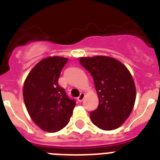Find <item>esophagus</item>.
Instances as JSON below:
<instances>
[{
  "mask_svg": "<svg viewBox=\"0 0 160 160\" xmlns=\"http://www.w3.org/2000/svg\"><path fill=\"white\" fill-rule=\"evenodd\" d=\"M84 98H85V94L84 93H80V95L77 97V100L79 102H81L84 100Z\"/></svg>",
  "mask_w": 160,
  "mask_h": 160,
  "instance_id": "obj_1",
  "label": "esophagus"
}]
</instances>
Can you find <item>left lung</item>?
I'll return each instance as SVG.
<instances>
[{"instance_id":"8db88e82","label":"left lung","mask_w":160,"mask_h":160,"mask_svg":"<svg viewBox=\"0 0 160 160\" xmlns=\"http://www.w3.org/2000/svg\"><path fill=\"white\" fill-rule=\"evenodd\" d=\"M80 62L92 75L99 97L97 109L90 114L93 124L104 130L119 128L129 116L135 101L131 74L111 57H82Z\"/></svg>"}]
</instances>
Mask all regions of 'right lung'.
<instances>
[{
  "label": "right lung",
  "instance_id": "right-lung-1",
  "mask_svg": "<svg viewBox=\"0 0 160 160\" xmlns=\"http://www.w3.org/2000/svg\"><path fill=\"white\" fill-rule=\"evenodd\" d=\"M68 59L54 56L41 60L29 73L24 83L23 97L30 116L41 129L54 132L69 123L75 100L58 84Z\"/></svg>",
  "mask_w": 160,
  "mask_h": 160
}]
</instances>
